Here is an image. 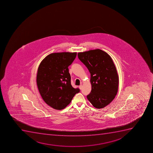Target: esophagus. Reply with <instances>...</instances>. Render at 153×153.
<instances>
[{
	"label": "esophagus",
	"instance_id": "esophagus-1",
	"mask_svg": "<svg viewBox=\"0 0 153 153\" xmlns=\"http://www.w3.org/2000/svg\"><path fill=\"white\" fill-rule=\"evenodd\" d=\"M82 87H83V86H82V84L81 85H80L79 86V88L80 89H82Z\"/></svg>",
	"mask_w": 153,
	"mask_h": 153
}]
</instances>
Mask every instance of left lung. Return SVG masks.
Masks as SVG:
<instances>
[{"label": "left lung", "mask_w": 153, "mask_h": 153, "mask_svg": "<svg viewBox=\"0 0 153 153\" xmlns=\"http://www.w3.org/2000/svg\"><path fill=\"white\" fill-rule=\"evenodd\" d=\"M79 60L91 74V93L87 98L94 107L103 108L115 98L118 92L119 76L112 58L97 49L78 53Z\"/></svg>", "instance_id": "8db88e82"}]
</instances>
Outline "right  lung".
Wrapping results in <instances>:
<instances>
[{
	"instance_id": "1",
	"label": "right lung",
	"mask_w": 153,
	"mask_h": 153,
	"mask_svg": "<svg viewBox=\"0 0 153 153\" xmlns=\"http://www.w3.org/2000/svg\"><path fill=\"white\" fill-rule=\"evenodd\" d=\"M76 55V52L51 53L38 67L36 77L38 90L44 101L56 110L64 109L80 92L79 88L72 86L68 68Z\"/></svg>"
}]
</instances>
